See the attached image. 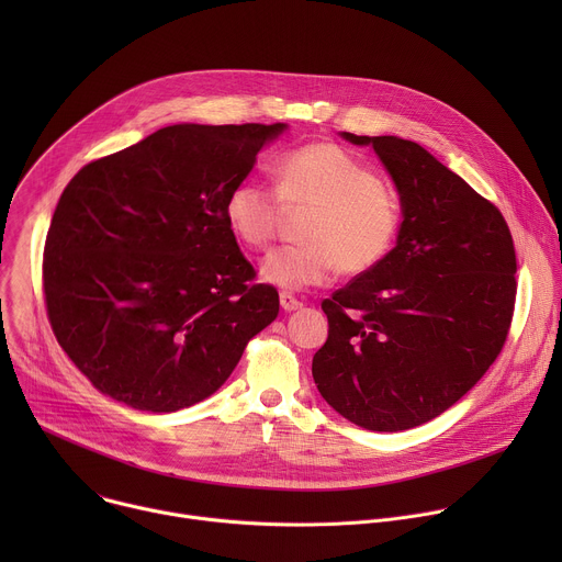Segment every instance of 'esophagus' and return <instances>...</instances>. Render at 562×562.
I'll return each instance as SVG.
<instances>
[{
  "label": "esophagus",
  "mask_w": 562,
  "mask_h": 562,
  "mask_svg": "<svg viewBox=\"0 0 562 562\" xmlns=\"http://www.w3.org/2000/svg\"><path fill=\"white\" fill-rule=\"evenodd\" d=\"M280 304H282L284 311H295V308L302 306V302H300L293 293H289V291H282V293H280Z\"/></svg>",
  "instance_id": "esophagus-1"
}]
</instances>
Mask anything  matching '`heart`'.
Wrapping results in <instances>:
<instances>
[{
  "instance_id": "obj_1",
  "label": "heart",
  "mask_w": 562,
  "mask_h": 562,
  "mask_svg": "<svg viewBox=\"0 0 562 562\" xmlns=\"http://www.w3.org/2000/svg\"><path fill=\"white\" fill-rule=\"evenodd\" d=\"M278 191L239 180L224 200V220L251 249H267L278 235L284 206L308 211L302 245L269 254L260 267L265 282L300 291L327 284L338 271L358 276L378 267L395 245L403 206L378 171L334 142H315L284 153Z\"/></svg>"
}]
</instances>
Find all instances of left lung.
I'll use <instances>...</instances> for the list:
<instances>
[{"instance_id":"8db88e82","label":"left lung","mask_w":562,"mask_h":562,"mask_svg":"<svg viewBox=\"0 0 562 562\" xmlns=\"http://www.w3.org/2000/svg\"><path fill=\"white\" fill-rule=\"evenodd\" d=\"M371 144L395 182L403 226L389 256L323 302L329 338L311 373L327 403L369 431L425 425L485 375L516 304V249L496 204L412 139Z\"/></svg>"}]
</instances>
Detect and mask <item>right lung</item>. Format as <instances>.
Returning <instances> with one entry per match:
<instances>
[{
    "instance_id": "right-lung-1",
    "label": "right lung",
    "mask_w": 562,
    "mask_h": 562,
    "mask_svg": "<svg viewBox=\"0 0 562 562\" xmlns=\"http://www.w3.org/2000/svg\"><path fill=\"white\" fill-rule=\"evenodd\" d=\"M286 124H173L66 184L44 245L59 347L126 407L169 414L217 391L278 317L224 200Z\"/></svg>"
}]
</instances>
